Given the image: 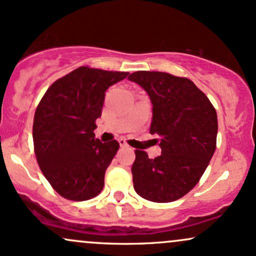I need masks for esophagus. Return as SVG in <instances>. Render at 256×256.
Listing matches in <instances>:
<instances>
[{
  "mask_svg": "<svg viewBox=\"0 0 256 256\" xmlns=\"http://www.w3.org/2000/svg\"><path fill=\"white\" fill-rule=\"evenodd\" d=\"M119 144H120V146H122V148H126V146H128L125 138H119Z\"/></svg>",
  "mask_w": 256,
  "mask_h": 256,
  "instance_id": "obj_1",
  "label": "esophagus"
}]
</instances>
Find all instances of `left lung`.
I'll use <instances>...</instances> for the list:
<instances>
[{
  "mask_svg": "<svg viewBox=\"0 0 256 256\" xmlns=\"http://www.w3.org/2000/svg\"><path fill=\"white\" fill-rule=\"evenodd\" d=\"M128 79L148 92L152 104L150 134L161 155L134 150V188L140 198L166 204L183 198L198 183L216 148L218 118L207 96L185 77L138 71Z\"/></svg>",
  "mask_w": 256,
  "mask_h": 256,
  "instance_id": "left-lung-1",
  "label": "left lung"
}]
</instances>
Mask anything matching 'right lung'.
<instances>
[{"label": "right lung", "instance_id": "obj_1", "mask_svg": "<svg viewBox=\"0 0 256 256\" xmlns=\"http://www.w3.org/2000/svg\"><path fill=\"white\" fill-rule=\"evenodd\" d=\"M82 66L46 91L34 118L37 162L52 189L71 201H86L102 192L104 173L119 149L118 140L95 138L104 92L128 77Z\"/></svg>", "mask_w": 256, "mask_h": 256}]
</instances>
